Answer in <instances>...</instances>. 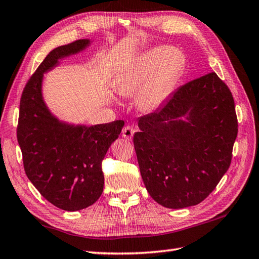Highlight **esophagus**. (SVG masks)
Instances as JSON below:
<instances>
[{"instance_id":"1","label":"esophagus","mask_w":259,"mask_h":259,"mask_svg":"<svg viewBox=\"0 0 259 259\" xmlns=\"http://www.w3.org/2000/svg\"><path fill=\"white\" fill-rule=\"evenodd\" d=\"M135 133H136L135 128H133V126H130V125H126L122 129V137L126 140H131L133 139Z\"/></svg>"}]
</instances>
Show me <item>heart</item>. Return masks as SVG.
Instances as JSON below:
<instances>
[{
	"instance_id": "obj_1",
	"label": "heart",
	"mask_w": 259,
	"mask_h": 259,
	"mask_svg": "<svg viewBox=\"0 0 259 259\" xmlns=\"http://www.w3.org/2000/svg\"><path fill=\"white\" fill-rule=\"evenodd\" d=\"M179 72V63L167 50L155 49L146 52L128 72L115 82L120 95H133L139 89L138 103L146 110H153L164 101Z\"/></svg>"
}]
</instances>
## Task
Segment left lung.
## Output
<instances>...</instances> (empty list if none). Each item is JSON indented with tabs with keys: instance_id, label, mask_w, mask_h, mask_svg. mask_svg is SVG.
Wrapping results in <instances>:
<instances>
[{
	"instance_id": "8db88e82",
	"label": "left lung",
	"mask_w": 259,
	"mask_h": 259,
	"mask_svg": "<svg viewBox=\"0 0 259 259\" xmlns=\"http://www.w3.org/2000/svg\"><path fill=\"white\" fill-rule=\"evenodd\" d=\"M185 116L186 119H181ZM134 145L146 188L161 206L198 205L226 174L238 134L232 92L210 72L139 118Z\"/></svg>"
}]
</instances>
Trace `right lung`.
Instances as JSON below:
<instances>
[{
    "instance_id": "right-lung-1",
    "label": "right lung",
    "mask_w": 259,
    "mask_h": 259,
    "mask_svg": "<svg viewBox=\"0 0 259 259\" xmlns=\"http://www.w3.org/2000/svg\"><path fill=\"white\" fill-rule=\"evenodd\" d=\"M89 43L78 40L48 54L22 92L16 129L27 178L49 202L68 211L84 209L100 198L102 160L124 124L122 120L91 126L67 124L54 118L43 101V73Z\"/></svg>"
}]
</instances>
